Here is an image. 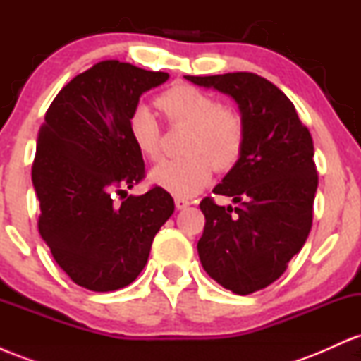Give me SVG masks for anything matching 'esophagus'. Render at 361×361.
Returning a JSON list of instances; mask_svg holds the SVG:
<instances>
[{
	"label": "esophagus",
	"mask_w": 361,
	"mask_h": 361,
	"mask_svg": "<svg viewBox=\"0 0 361 361\" xmlns=\"http://www.w3.org/2000/svg\"><path fill=\"white\" fill-rule=\"evenodd\" d=\"M175 205H176L178 210H183V209H186V207L190 205V200H186V198L176 197V198H175Z\"/></svg>",
	"instance_id": "34e87169"
}]
</instances>
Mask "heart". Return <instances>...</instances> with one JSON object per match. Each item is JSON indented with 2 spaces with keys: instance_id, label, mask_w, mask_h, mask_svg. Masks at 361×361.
<instances>
[{
  "instance_id": "1",
  "label": "heart",
  "mask_w": 361,
  "mask_h": 361,
  "mask_svg": "<svg viewBox=\"0 0 361 361\" xmlns=\"http://www.w3.org/2000/svg\"><path fill=\"white\" fill-rule=\"evenodd\" d=\"M156 105L175 126H185L180 159H164L149 173L152 185L175 197H193L205 188L214 168L229 169L243 149L244 126L234 110L219 106L212 94L192 85H175L157 97ZM128 132L137 151L147 159L159 154V122L146 105H139L128 118Z\"/></svg>"
}]
</instances>
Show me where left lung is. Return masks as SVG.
<instances>
[{
	"label": "left lung",
	"mask_w": 361,
	"mask_h": 361,
	"mask_svg": "<svg viewBox=\"0 0 361 361\" xmlns=\"http://www.w3.org/2000/svg\"><path fill=\"white\" fill-rule=\"evenodd\" d=\"M238 103L244 126L241 154L214 193L200 202L205 227L197 244L204 270L239 295L268 287L307 239L317 190L314 144L293 103L252 73L185 76Z\"/></svg>",
	"instance_id": "8db88e82"
}]
</instances>
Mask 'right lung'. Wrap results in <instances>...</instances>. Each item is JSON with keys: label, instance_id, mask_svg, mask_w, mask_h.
I'll use <instances>...</instances> for the list:
<instances>
[{"label": "right lung", "instance_id": "add662e5", "mask_svg": "<svg viewBox=\"0 0 361 361\" xmlns=\"http://www.w3.org/2000/svg\"><path fill=\"white\" fill-rule=\"evenodd\" d=\"M168 78L127 62H98L69 81L45 114L32 168L39 233L80 287L111 292L132 283L175 212L171 195L159 186L127 195L144 178L128 118L140 94Z\"/></svg>", "mask_w": 361, "mask_h": 361}]
</instances>
